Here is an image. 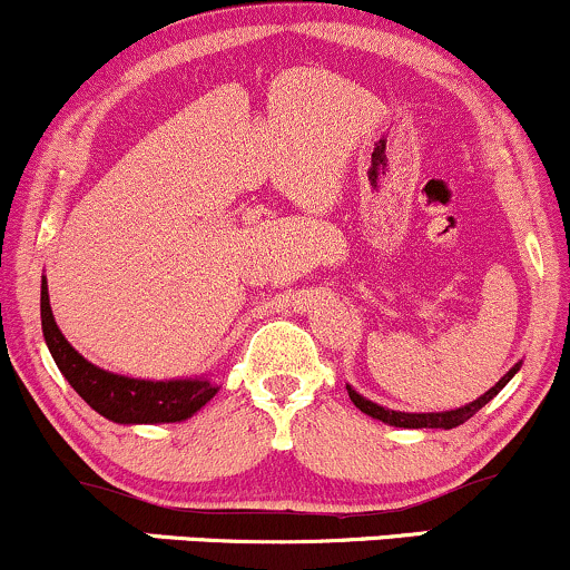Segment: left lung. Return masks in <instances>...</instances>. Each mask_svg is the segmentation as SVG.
<instances>
[{
	"mask_svg": "<svg viewBox=\"0 0 570 570\" xmlns=\"http://www.w3.org/2000/svg\"><path fill=\"white\" fill-rule=\"evenodd\" d=\"M517 370H520V364L509 370L507 375H503L501 381L493 385V389L485 391V394H482L480 399H474L472 404H466V407L450 410V412H396V410H385V407H381V404H375V402H370V399L358 396L356 391L351 389V385H348V396L358 410L367 412V415H372V417H377V421L391 423V426H399V429H455V426H461V423H466L469 417L474 415V412H480L482 407H485L490 399H493L503 389V385L512 381V375Z\"/></svg>",
	"mask_w": 570,
	"mask_h": 570,
	"instance_id": "1",
	"label": "left lung"
}]
</instances>
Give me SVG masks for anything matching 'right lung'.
I'll return each instance as SVG.
<instances>
[{
	"label": "right lung",
	"mask_w": 570,
	"mask_h": 570,
	"mask_svg": "<svg viewBox=\"0 0 570 570\" xmlns=\"http://www.w3.org/2000/svg\"><path fill=\"white\" fill-rule=\"evenodd\" d=\"M42 332L45 343L53 353L58 370L71 389L94 407L98 415L115 423H176L198 412L217 389L208 381H136V377L112 375L82 358L61 330L50 311L48 284L42 281Z\"/></svg>",
	"instance_id": "right-lung-1"
}]
</instances>
